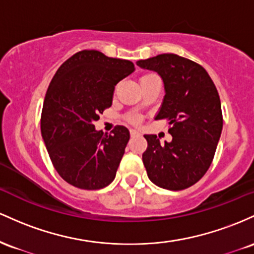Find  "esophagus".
Wrapping results in <instances>:
<instances>
[{"mask_svg": "<svg viewBox=\"0 0 254 254\" xmlns=\"http://www.w3.org/2000/svg\"><path fill=\"white\" fill-rule=\"evenodd\" d=\"M139 135V132L136 129H130V136H135Z\"/></svg>", "mask_w": 254, "mask_h": 254, "instance_id": "1", "label": "esophagus"}]
</instances>
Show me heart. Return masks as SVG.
<instances>
[{"label":"heart","instance_id":"b5f03b06","mask_svg":"<svg viewBox=\"0 0 254 254\" xmlns=\"http://www.w3.org/2000/svg\"><path fill=\"white\" fill-rule=\"evenodd\" d=\"M147 75H150V74H147ZM147 75H144V76H147ZM129 121L132 122V124H138L139 118H138V116H130V118H129Z\"/></svg>","mask_w":254,"mask_h":254}]
</instances>
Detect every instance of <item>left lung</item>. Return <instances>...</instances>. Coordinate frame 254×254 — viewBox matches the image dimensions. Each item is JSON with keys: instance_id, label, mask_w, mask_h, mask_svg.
Returning <instances> with one entry per match:
<instances>
[{"instance_id": "8db88e82", "label": "left lung", "mask_w": 254, "mask_h": 254, "mask_svg": "<svg viewBox=\"0 0 254 254\" xmlns=\"http://www.w3.org/2000/svg\"><path fill=\"white\" fill-rule=\"evenodd\" d=\"M136 64L157 72L163 80L165 96L155 119H167L173 136L163 144L157 135H144L147 176L162 189H189L210 168L221 136L223 118L217 89L200 64L175 54H161Z\"/></svg>"}]
</instances>
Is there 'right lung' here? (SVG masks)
<instances>
[{
  "instance_id": "obj_1",
  "label": "right lung",
  "mask_w": 254,
  "mask_h": 254,
  "mask_svg": "<svg viewBox=\"0 0 254 254\" xmlns=\"http://www.w3.org/2000/svg\"><path fill=\"white\" fill-rule=\"evenodd\" d=\"M133 72L128 60L82 50L54 75L43 103L41 130L56 172L72 186L101 190L115 179L129 130L116 126L108 134L96 130L93 122L112 107L116 84Z\"/></svg>"
}]
</instances>
